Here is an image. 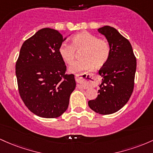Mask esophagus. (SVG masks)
<instances>
[{
    "label": "esophagus",
    "instance_id": "34e87169",
    "mask_svg": "<svg viewBox=\"0 0 153 153\" xmlns=\"http://www.w3.org/2000/svg\"><path fill=\"white\" fill-rule=\"evenodd\" d=\"M83 74H76V76H75V78H76V82L79 83V86L80 87H83V88L85 89V88H87V86L83 84L84 79H83V77H82V75Z\"/></svg>",
    "mask_w": 153,
    "mask_h": 153
}]
</instances>
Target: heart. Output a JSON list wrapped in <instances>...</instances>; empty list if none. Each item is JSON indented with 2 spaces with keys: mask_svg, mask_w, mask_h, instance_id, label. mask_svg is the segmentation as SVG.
I'll list each match as a JSON object with an SVG mask.
<instances>
[{
  "mask_svg": "<svg viewBox=\"0 0 153 153\" xmlns=\"http://www.w3.org/2000/svg\"><path fill=\"white\" fill-rule=\"evenodd\" d=\"M78 61L69 68L71 73H78L95 67L103 66L110 57L111 48L105 39H98L97 36L87 32L76 34L71 38V44L63 42L60 45L58 53L65 63L71 65L79 52Z\"/></svg>",
  "mask_w": 153,
  "mask_h": 153,
  "instance_id": "obj_1",
  "label": "heart"
}]
</instances>
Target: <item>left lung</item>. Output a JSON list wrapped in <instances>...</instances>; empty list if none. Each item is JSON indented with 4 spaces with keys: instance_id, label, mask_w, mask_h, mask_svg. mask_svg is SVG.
Here are the masks:
<instances>
[{
    "instance_id": "1",
    "label": "left lung",
    "mask_w": 153,
    "mask_h": 153,
    "mask_svg": "<svg viewBox=\"0 0 153 153\" xmlns=\"http://www.w3.org/2000/svg\"><path fill=\"white\" fill-rule=\"evenodd\" d=\"M97 31L107 39L111 54L107 63L98 72L102 82L99 85L97 97L89 100L88 105L99 114H112L123 108L131 97L137 60L129 41L117 30L104 26Z\"/></svg>"
}]
</instances>
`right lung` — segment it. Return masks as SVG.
<instances>
[{"mask_svg":"<svg viewBox=\"0 0 153 153\" xmlns=\"http://www.w3.org/2000/svg\"><path fill=\"white\" fill-rule=\"evenodd\" d=\"M67 37L51 28L39 30L22 45L16 63L19 92L25 105L39 117L61 116L76 87L74 74L58 53Z\"/></svg>","mask_w":153,"mask_h":153,"instance_id":"add662e5","label":"right lung"}]
</instances>
